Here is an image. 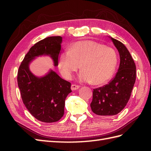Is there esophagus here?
I'll use <instances>...</instances> for the list:
<instances>
[{
    "label": "esophagus",
    "mask_w": 151,
    "mask_h": 151,
    "mask_svg": "<svg viewBox=\"0 0 151 151\" xmlns=\"http://www.w3.org/2000/svg\"><path fill=\"white\" fill-rule=\"evenodd\" d=\"M80 86L78 85H76V84H72L71 85V89L73 91V90H76V89H79Z\"/></svg>",
    "instance_id": "obj_1"
}]
</instances>
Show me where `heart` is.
<instances>
[{
	"label": "heart",
	"mask_w": 151,
	"mask_h": 151,
	"mask_svg": "<svg viewBox=\"0 0 151 151\" xmlns=\"http://www.w3.org/2000/svg\"><path fill=\"white\" fill-rule=\"evenodd\" d=\"M117 63V55L113 49L95 41H82L60 54L58 65L62 75L68 79L81 65L80 81L101 85L111 78Z\"/></svg>",
	"instance_id": "b5f03b06"
}]
</instances>
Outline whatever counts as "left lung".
Returning <instances> with one entry per match:
<instances>
[{
	"label": "left lung",
	"mask_w": 151,
	"mask_h": 151,
	"mask_svg": "<svg viewBox=\"0 0 151 151\" xmlns=\"http://www.w3.org/2000/svg\"><path fill=\"white\" fill-rule=\"evenodd\" d=\"M120 56L118 71L108 84L93 89L90 104L94 114L102 116L117 115L129 102L136 77V67L129 51L121 41L110 37Z\"/></svg>",
	"instance_id": "obj_1"
}]
</instances>
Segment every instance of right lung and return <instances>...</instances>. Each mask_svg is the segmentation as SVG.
<instances>
[{
  "mask_svg": "<svg viewBox=\"0 0 151 151\" xmlns=\"http://www.w3.org/2000/svg\"><path fill=\"white\" fill-rule=\"evenodd\" d=\"M62 42V37L52 36L36 43L25 55L17 72L22 102L32 116L44 123L56 122L63 117L65 99L72 91L70 83L52 70L38 78L30 72L29 64L36 56L49 55L57 66Z\"/></svg>",
  "mask_w": 151,
  "mask_h": 151,
  "instance_id": "right-lung-1",
  "label": "right lung"
}]
</instances>
